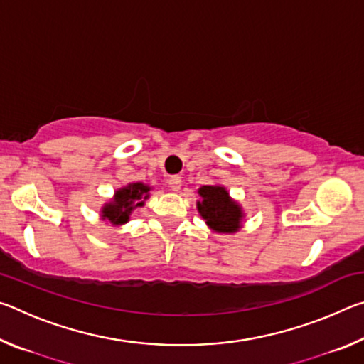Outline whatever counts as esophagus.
Returning a JSON list of instances; mask_svg holds the SVG:
<instances>
[{
    "instance_id": "obj_1",
    "label": "esophagus",
    "mask_w": 364,
    "mask_h": 364,
    "mask_svg": "<svg viewBox=\"0 0 364 364\" xmlns=\"http://www.w3.org/2000/svg\"><path fill=\"white\" fill-rule=\"evenodd\" d=\"M181 183H183L181 176L173 175V176H170V180H168V186L171 188V191H180V189H181Z\"/></svg>"
}]
</instances>
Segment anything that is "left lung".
<instances>
[{"label":"left lung","mask_w":364,"mask_h":364,"mask_svg":"<svg viewBox=\"0 0 364 364\" xmlns=\"http://www.w3.org/2000/svg\"><path fill=\"white\" fill-rule=\"evenodd\" d=\"M199 194L202 200L197 202V208L212 230L217 232H234L239 230L242 218L241 207L230 199L225 188L202 186Z\"/></svg>","instance_id":"obj_1"}]
</instances>
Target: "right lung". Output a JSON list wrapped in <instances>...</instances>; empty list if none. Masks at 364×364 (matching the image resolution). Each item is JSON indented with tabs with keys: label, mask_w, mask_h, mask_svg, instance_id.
<instances>
[{
	"label": "right lung",
	"mask_w": 364,
	"mask_h": 364,
	"mask_svg": "<svg viewBox=\"0 0 364 364\" xmlns=\"http://www.w3.org/2000/svg\"><path fill=\"white\" fill-rule=\"evenodd\" d=\"M149 186H146L143 183H133L128 184L127 188L119 189L115 193L114 202H110L102 210V217L107 218L110 223L122 225L127 223L130 218V213L133 208L141 207L144 204V199H147V193H149Z\"/></svg>",
	"instance_id": "1"
}]
</instances>
